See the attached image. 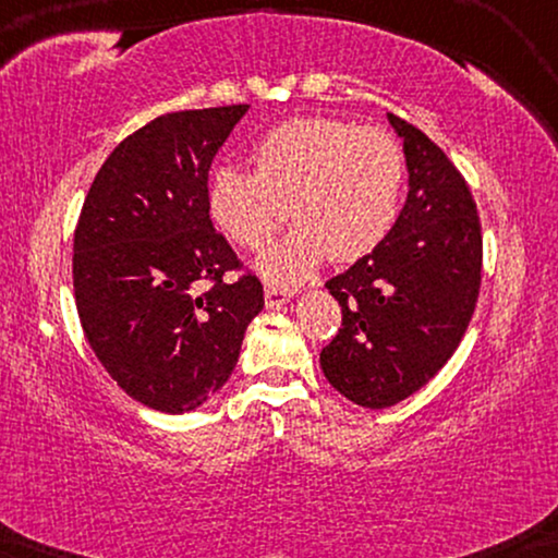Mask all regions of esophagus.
Wrapping results in <instances>:
<instances>
[{"label": "esophagus", "instance_id": "esophagus-1", "mask_svg": "<svg viewBox=\"0 0 558 558\" xmlns=\"http://www.w3.org/2000/svg\"><path fill=\"white\" fill-rule=\"evenodd\" d=\"M289 300H292V292H289V289H281L274 284L264 287V302L269 310H277V307H281V304H287Z\"/></svg>", "mask_w": 558, "mask_h": 558}]
</instances>
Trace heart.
Returning <instances> with one entry per match:
<instances>
[{
  "mask_svg": "<svg viewBox=\"0 0 558 558\" xmlns=\"http://www.w3.org/2000/svg\"><path fill=\"white\" fill-rule=\"evenodd\" d=\"M256 172L223 165L208 187L210 216L235 246L262 251L289 203L296 223L266 251L258 271L292 287L330 262L368 256L399 216L407 159L393 134L330 117H300L266 132L254 147Z\"/></svg>",
  "mask_w": 558,
  "mask_h": 558,
  "instance_id": "1",
  "label": "heart"
}]
</instances>
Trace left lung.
I'll use <instances>...</instances> for the list:
<instances>
[{
	"label": "left lung",
	"mask_w": 558,
	"mask_h": 558,
	"mask_svg": "<svg viewBox=\"0 0 558 558\" xmlns=\"http://www.w3.org/2000/svg\"><path fill=\"white\" fill-rule=\"evenodd\" d=\"M409 195L391 233L325 287L342 325L319 353L325 378L357 407L386 409L439 373L464 338L480 294L483 228L470 185L409 121Z\"/></svg>",
	"instance_id": "1"
}]
</instances>
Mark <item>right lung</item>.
<instances>
[{
	"label": "right lung",
	"mask_w": 558,
	"mask_h": 558,
	"mask_svg": "<svg viewBox=\"0 0 558 558\" xmlns=\"http://www.w3.org/2000/svg\"><path fill=\"white\" fill-rule=\"evenodd\" d=\"M246 111H172L136 129L96 172L75 226L83 335L132 399L165 414L193 411L226 384L264 310L262 281L208 205L213 157Z\"/></svg>",
	"instance_id": "obj_1"
}]
</instances>
